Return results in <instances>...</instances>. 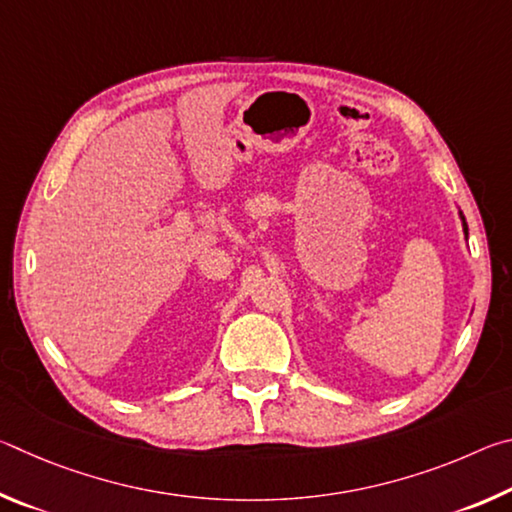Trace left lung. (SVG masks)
<instances>
[{
	"label": "left lung",
	"mask_w": 512,
	"mask_h": 512,
	"mask_svg": "<svg viewBox=\"0 0 512 512\" xmlns=\"http://www.w3.org/2000/svg\"><path fill=\"white\" fill-rule=\"evenodd\" d=\"M461 214V221H463V232H465V239H467V223H465V216H463V212H458Z\"/></svg>",
	"instance_id": "obj_1"
}]
</instances>
